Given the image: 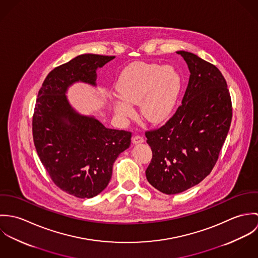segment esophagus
I'll return each instance as SVG.
<instances>
[{"mask_svg":"<svg viewBox=\"0 0 258 258\" xmlns=\"http://www.w3.org/2000/svg\"><path fill=\"white\" fill-rule=\"evenodd\" d=\"M144 142V139L141 137V136H133L132 137V143L134 145L136 144H140V143H143Z\"/></svg>","mask_w":258,"mask_h":258,"instance_id":"obj_1","label":"esophagus"}]
</instances>
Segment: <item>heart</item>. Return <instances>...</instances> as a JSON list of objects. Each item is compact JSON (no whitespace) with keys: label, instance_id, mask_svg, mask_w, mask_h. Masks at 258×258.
Instances as JSON below:
<instances>
[{"label":"heart","instance_id":"b5f03b06","mask_svg":"<svg viewBox=\"0 0 258 258\" xmlns=\"http://www.w3.org/2000/svg\"><path fill=\"white\" fill-rule=\"evenodd\" d=\"M182 77L170 66L137 61L126 67L115 82L120 99H111L113 112L121 118L133 114L131 105L139 104L141 116L151 124L169 120L177 107Z\"/></svg>","mask_w":258,"mask_h":258}]
</instances>
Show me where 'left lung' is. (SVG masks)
<instances>
[{"label": "left lung", "instance_id": "1", "mask_svg": "<svg viewBox=\"0 0 258 258\" xmlns=\"http://www.w3.org/2000/svg\"><path fill=\"white\" fill-rule=\"evenodd\" d=\"M189 71L182 105L161 128L146 132L153 157L148 182L166 195L200 184L216 165L231 123L227 84L214 64L179 50Z\"/></svg>", "mask_w": 258, "mask_h": 258}]
</instances>
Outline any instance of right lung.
<instances>
[{"instance_id": "obj_1", "label": "right lung", "mask_w": 258, "mask_h": 258, "mask_svg": "<svg viewBox=\"0 0 258 258\" xmlns=\"http://www.w3.org/2000/svg\"><path fill=\"white\" fill-rule=\"evenodd\" d=\"M114 58L80 54L47 74L37 95L33 118L37 155L53 183L80 199L93 198L109 184L113 164L130 146L131 133L79 113L67 93L77 82L96 87L97 70Z\"/></svg>"}]
</instances>
